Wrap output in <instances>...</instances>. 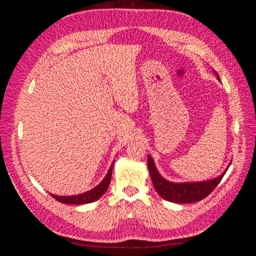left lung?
<instances>
[{
  "mask_svg": "<svg viewBox=\"0 0 256 256\" xmlns=\"http://www.w3.org/2000/svg\"><path fill=\"white\" fill-rule=\"evenodd\" d=\"M216 79L220 81L218 74L214 72ZM232 164V160L228 164V168L224 170L223 173L219 176H216L212 180H203V182H174L166 180L162 177L159 171L157 170L156 164L148 154V159H147V166L150 170V174L152 180V184L154 189L158 192V194L168 202L178 203V204H188V203H194L198 200L205 198L209 193H212L214 189L218 186L221 182L224 174L226 173L230 166Z\"/></svg>",
  "mask_w": 256,
  "mask_h": 256,
  "instance_id": "8db88e82",
  "label": "left lung"
}]
</instances>
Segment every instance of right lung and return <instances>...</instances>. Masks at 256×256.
Instances as JSON below:
<instances>
[{"instance_id":"right-lung-1","label":"right lung","mask_w":256,"mask_h":256,"mask_svg":"<svg viewBox=\"0 0 256 256\" xmlns=\"http://www.w3.org/2000/svg\"><path fill=\"white\" fill-rule=\"evenodd\" d=\"M114 162H115V159L113 160L109 171H108V173L106 174L104 180L100 182V184H98L95 188H92L90 191H86L84 193H80V194H76V196H56L50 193L51 196L60 203L70 204V205H81V204H88V203L95 202V200L102 198L106 192L108 188H109Z\"/></svg>"}]
</instances>
